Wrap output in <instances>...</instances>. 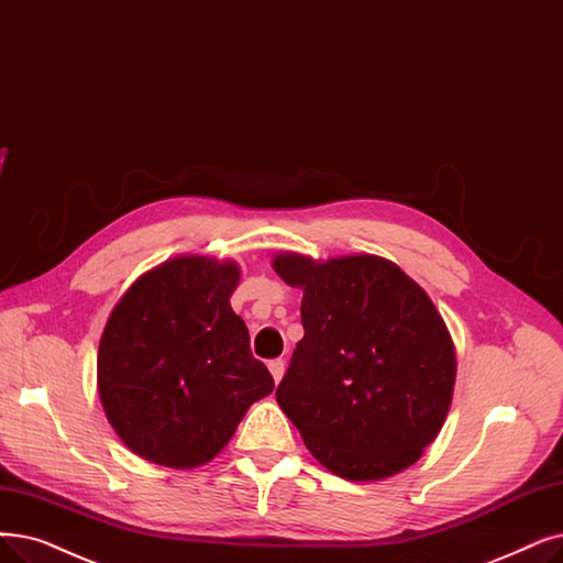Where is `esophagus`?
Here are the masks:
<instances>
[{
  "instance_id": "34e87169",
  "label": "esophagus",
  "mask_w": 563,
  "mask_h": 563,
  "mask_svg": "<svg viewBox=\"0 0 563 563\" xmlns=\"http://www.w3.org/2000/svg\"><path fill=\"white\" fill-rule=\"evenodd\" d=\"M268 373H272V377H274L276 384H280V379H283V375H285V361H283V358L268 361Z\"/></svg>"
}]
</instances>
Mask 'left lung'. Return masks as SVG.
Instances as JSON below:
<instances>
[{"label":"left lung","instance_id":"obj_1","mask_svg":"<svg viewBox=\"0 0 563 563\" xmlns=\"http://www.w3.org/2000/svg\"><path fill=\"white\" fill-rule=\"evenodd\" d=\"M303 289V338L276 400L308 451L347 481H384L417 462L451 409L455 347L426 289L377 255H274Z\"/></svg>","mask_w":563,"mask_h":563}]
</instances>
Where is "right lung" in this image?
<instances>
[{"mask_svg": "<svg viewBox=\"0 0 563 563\" xmlns=\"http://www.w3.org/2000/svg\"><path fill=\"white\" fill-rule=\"evenodd\" d=\"M234 260L175 255L112 308L96 358L106 417L135 455L169 470L211 462L274 377L232 310Z\"/></svg>", "mask_w": 563, "mask_h": 563, "instance_id": "obj_1", "label": "right lung"}]
</instances>
